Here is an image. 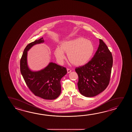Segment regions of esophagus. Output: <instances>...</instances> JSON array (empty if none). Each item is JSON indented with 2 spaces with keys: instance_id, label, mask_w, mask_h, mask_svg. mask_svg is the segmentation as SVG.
I'll return each instance as SVG.
<instances>
[{
  "instance_id": "34e87169",
  "label": "esophagus",
  "mask_w": 132,
  "mask_h": 132,
  "mask_svg": "<svg viewBox=\"0 0 132 132\" xmlns=\"http://www.w3.org/2000/svg\"><path fill=\"white\" fill-rule=\"evenodd\" d=\"M67 73H70V72L72 71V70H71V69H69V68H67Z\"/></svg>"
}]
</instances>
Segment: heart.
<instances>
[{
  "label": "heart",
  "instance_id": "1",
  "mask_svg": "<svg viewBox=\"0 0 132 132\" xmlns=\"http://www.w3.org/2000/svg\"><path fill=\"white\" fill-rule=\"evenodd\" d=\"M94 51L93 43L82 37L65 40L61 43L60 48H56L54 54L59 63L61 64L67 54L69 61L76 66L86 64L90 59Z\"/></svg>",
  "mask_w": 132,
  "mask_h": 132
}]
</instances>
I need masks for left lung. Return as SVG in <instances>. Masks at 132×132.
<instances>
[{
  "instance_id": "obj_1",
  "label": "left lung",
  "mask_w": 132,
  "mask_h": 132,
  "mask_svg": "<svg viewBox=\"0 0 132 132\" xmlns=\"http://www.w3.org/2000/svg\"><path fill=\"white\" fill-rule=\"evenodd\" d=\"M112 65L111 52L100 39L99 46L92 59L75 69L78 76L77 85L80 93L92 97L104 91L110 83Z\"/></svg>"
}]
</instances>
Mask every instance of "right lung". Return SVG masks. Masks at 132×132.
<instances>
[{"label": "right lung", "instance_id": "obj_1", "mask_svg": "<svg viewBox=\"0 0 132 132\" xmlns=\"http://www.w3.org/2000/svg\"><path fill=\"white\" fill-rule=\"evenodd\" d=\"M43 42L42 38L27 45L20 59V71L26 84L35 95L52 100L61 93L60 80L67 73L66 68L51 62L44 69L32 72L28 68L27 63V51L34 45Z\"/></svg>", "mask_w": 132, "mask_h": 132}]
</instances>
